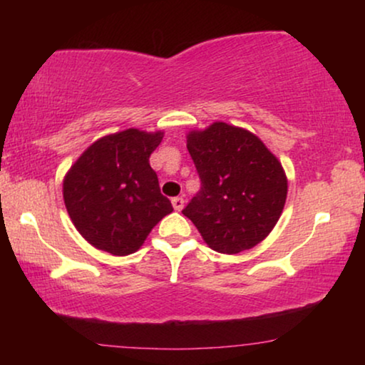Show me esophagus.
Instances as JSON below:
<instances>
[{"mask_svg":"<svg viewBox=\"0 0 365 365\" xmlns=\"http://www.w3.org/2000/svg\"><path fill=\"white\" fill-rule=\"evenodd\" d=\"M173 207L176 209V211H181L184 207V199L182 197H174L173 199Z\"/></svg>","mask_w":365,"mask_h":365,"instance_id":"esophagus-1","label":"esophagus"}]
</instances>
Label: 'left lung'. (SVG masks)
I'll return each instance as SVG.
<instances>
[{"mask_svg":"<svg viewBox=\"0 0 365 365\" xmlns=\"http://www.w3.org/2000/svg\"><path fill=\"white\" fill-rule=\"evenodd\" d=\"M187 151L201 191L182 214L204 242L221 254H237L264 241L287 197V178L279 159L256 134L221 121L189 133Z\"/></svg>","mask_w":365,"mask_h":365,"instance_id":"1","label":"left lung"}]
</instances>
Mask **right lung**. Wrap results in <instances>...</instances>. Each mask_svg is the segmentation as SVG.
Instances as JSON below:
<instances>
[{"mask_svg": "<svg viewBox=\"0 0 365 365\" xmlns=\"http://www.w3.org/2000/svg\"><path fill=\"white\" fill-rule=\"evenodd\" d=\"M164 133L139 129L93 143L63 181V197L74 227L86 241L113 256L136 252L151 229L173 212L159 189L149 156Z\"/></svg>", "mask_w": 365, "mask_h": 365, "instance_id": "1", "label": "right lung"}]
</instances>
